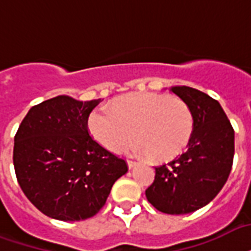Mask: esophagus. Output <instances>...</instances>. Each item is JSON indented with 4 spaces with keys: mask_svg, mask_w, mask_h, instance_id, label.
Wrapping results in <instances>:
<instances>
[{
    "mask_svg": "<svg viewBox=\"0 0 251 251\" xmlns=\"http://www.w3.org/2000/svg\"><path fill=\"white\" fill-rule=\"evenodd\" d=\"M127 166H129V168H133L134 166H137V162H135V160L127 159Z\"/></svg>",
    "mask_w": 251,
    "mask_h": 251,
    "instance_id": "34e87169",
    "label": "esophagus"
}]
</instances>
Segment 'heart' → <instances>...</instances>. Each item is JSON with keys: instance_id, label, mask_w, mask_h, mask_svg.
Masks as SVG:
<instances>
[{"instance_id": "1", "label": "heart", "mask_w": 251, "mask_h": 251, "mask_svg": "<svg viewBox=\"0 0 251 251\" xmlns=\"http://www.w3.org/2000/svg\"><path fill=\"white\" fill-rule=\"evenodd\" d=\"M88 129L101 146L120 151L138 141L137 150L152 162H167L187 149L195 118L180 99L158 93H129L114 101L112 110L97 108L88 117Z\"/></svg>"}]
</instances>
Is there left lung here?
I'll return each mask as SVG.
<instances>
[{
    "instance_id": "left-lung-1",
    "label": "left lung",
    "mask_w": 251,
    "mask_h": 251,
    "mask_svg": "<svg viewBox=\"0 0 251 251\" xmlns=\"http://www.w3.org/2000/svg\"><path fill=\"white\" fill-rule=\"evenodd\" d=\"M170 91L194 113V135L181 155L156 166L146 198L163 213L185 215L209 204L226 183L234 156V130L219 101L206 93L185 85Z\"/></svg>"
}]
</instances>
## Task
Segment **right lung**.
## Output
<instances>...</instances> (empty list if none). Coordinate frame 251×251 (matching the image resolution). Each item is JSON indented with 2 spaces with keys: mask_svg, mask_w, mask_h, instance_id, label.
Instances as JSON below:
<instances>
[{
  "mask_svg": "<svg viewBox=\"0 0 251 251\" xmlns=\"http://www.w3.org/2000/svg\"><path fill=\"white\" fill-rule=\"evenodd\" d=\"M100 100L57 96L32 106L14 137L13 163L26 198L51 219L80 221L105 205L127 164L96 142L88 117Z\"/></svg>",
  "mask_w": 251,
  "mask_h": 251,
  "instance_id": "right-lung-1",
  "label": "right lung"
}]
</instances>
